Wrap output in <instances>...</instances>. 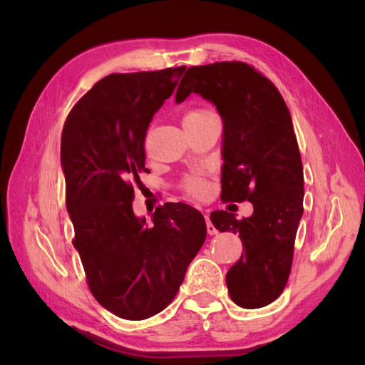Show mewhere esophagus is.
Segmentation results:
<instances>
[{"label":"esophagus","instance_id":"34e87169","mask_svg":"<svg viewBox=\"0 0 365 365\" xmlns=\"http://www.w3.org/2000/svg\"><path fill=\"white\" fill-rule=\"evenodd\" d=\"M205 222H207V232H208V234H210V235H215L216 232H218V230H216V227H215L213 224H212V221H210V216H208V215H205Z\"/></svg>","mask_w":365,"mask_h":365}]
</instances>
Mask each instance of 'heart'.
<instances>
[{"label":"heart","instance_id":"b5f03b06","mask_svg":"<svg viewBox=\"0 0 365 365\" xmlns=\"http://www.w3.org/2000/svg\"><path fill=\"white\" fill-rule=\"evenodd\" d=\"M207 114H212V111L208 110H192L187 115H185V120H191V119H197V118H204ZM183 120V122H185ZM182 191L187 195L188 197L192 199H202L207 191H208V183L205 178L200 174H192L185 178L182 183Z\"/></svg>","mask_w":365,"mask_h":365}]
</instances>
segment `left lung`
<instances>
[{
  "instance_id": "left-lung-1",
  "label": "left lung",
  "mask_w": 365,
  "mask_h": 365,
  "mask_svg": "<svg viewBox=\"0 0 365 365\" xmlns=\"http://www.w3.org/2000/svg\"><path fill=\"white\" fill-rule=\"evenodd\" d=\"M191 92L216 105L222 118L221 199L250 200L254 213H210L220 232L237 234L242 257L226 274L232 301L245 309L273 302L289 281L302 216L304 175L292 115L281 92L246 63L224 61L190 67L175 102Z\"/></svg>"
}]
</instances>
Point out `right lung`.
I'll use <instances>...</instances> for the list:
<instances>
[{
	"label": "right lung",
	"instance_id": "1",
	"mask_svg": "<svg viewBox=\"0 0 365 365\" xmlns=\"http://www.w3.org/2000/svg\"><path fill=\"white\" fill-rule=\"evenodd\" d=\"M111 73L68 113L61 138L66 205L94 298L125 320H145L170 304L207 237L200 212L166 202L152 224L133 212V180L147 173L149 123L185 72Z\"/></svg>",
	"mask_w": 365,
	"mask_h": 365
}]
</instances>
